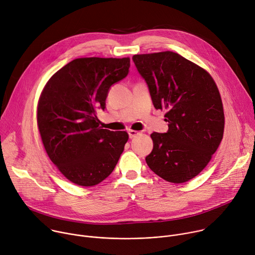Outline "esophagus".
<instances>
[{"mask_svg":"<svg viewBox=\"0 0 255 255\" xmlns=\"http://www.w3.org/2000/svg\"><path fill=\"white\" fill-rule=\"evenodd\" d=\"M128 133H129V137H130V138H134V137H136L137 135L140 134V132H138V131H136V130H129Z\"/></svg>","mask_w":255,"mask_h":255,"instance_id":"1","label":"esophagus"}]
</instances>
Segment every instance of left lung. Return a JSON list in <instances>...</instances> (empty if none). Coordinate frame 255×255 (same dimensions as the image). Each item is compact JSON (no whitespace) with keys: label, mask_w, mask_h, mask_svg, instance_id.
Masks as SVG:
<instances>
[{"label":"left lung","mask_w":255,"mask_h":255,"mask_svg":"<svg viewBox=\"0 0 255 255\" xmlns=\"http://www.w3.org/2000/svg\"><path fill=\"white\" fill-rule=\"evenodd\" d=\"M133 61L146 81L155 109L166 110V133L153 132L147 165L158 176L181 184L197 176L223 139L221 96L209 72L172 51L136 54Z\"/></svg>","instance_id":"8db88e82"}]
</instances>
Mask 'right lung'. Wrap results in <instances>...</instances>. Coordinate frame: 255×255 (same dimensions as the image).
Returning <instances> with one entry per match:
<instances>
[{
	"label": "right lung",
	"instance_id": "obj_1",
	"mask_svg": "<svg viewBox=\"0 0 255 255\" xmlns=\"http://www.w3.org/2000/svg\"><path fill=\"white\" fill-rule=\"evenodd\" d=\"M129 67V57L77 58L44 86L36 113L38 130L48 157L71 183L94 187L114 170L129 135L102 129L97 111L104 110L109 89Z\"/></svg>",
	"mask_w": 255,
	"mask_h": 255
}]
</instances>
